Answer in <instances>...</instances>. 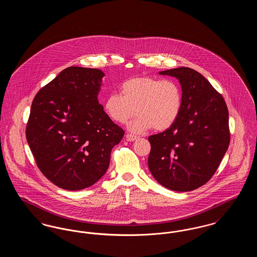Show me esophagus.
I'll use <instances>...</instances> for the list:
<instances>
[{
  "label": "esophagus",
  "instance_id": "esophagus-1",
  "mask_svg": "<svg viewBox=\"0 0 257 257\" xmlns=\"http://www.w3.org/2000/svg\"><path fill=\"white\" fill-rule=\"evenodd\" d=\"M137 139H138V137H136L134 135H126V141H128V142H134Z\"/></svg>",
  "mask_w": 257,
  "mask_h": 257
}]
</instances>
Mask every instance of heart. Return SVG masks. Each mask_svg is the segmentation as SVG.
Returning <instances> with one entry per match:
<instances>
[{
	"instance_id": "1",
	"label": "heart",
	"mask_w": 257,
	"mask_h": 257,
	"mask_svg": "<svg viewBox=\"0 0 257 257\" xmlns=\"http://www.w3.org/2000/svg\"><path fill=\"white\" fill-rule=\"evenodd\" d=\"M121 94L110 93L103 102V110L113 122L128 124L129 131L141 134L150 128L165 131L177 121L183 106V94L179 84L171 79L135 77L124 81Z\"/></svg>"
}]
</instances>
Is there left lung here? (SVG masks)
<instances>
[{"instance_id": "8db88e82", "label": "left lung", "mask_w": 257, "mask_h": 257, "mask_svg": "<svg viewBox=\"0 0 257 257\" xmlns=\"http://www.w3.org/2000/svg\"><path fill=\"white\" fill-rule=\"evenodd\" d=\"M159 74L179 81L183 106L171 128L148 138V168L167 189L193 191L209 181L228 148L227 107L207 79L192 68H172Z\"/></svg>"}]
</instances>
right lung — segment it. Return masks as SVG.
<instances>
[{
    "instance_id": "1",
    "label": "right lung",
    "mask_w": 257,
    "mask_h": 257,
    "mask_svg": "<svg viewBox=\"0 0 257 257\" xmlns=\"http://www.w3.org/2000/svg\"><path fill=\"white\" fill-rule=\"evenodd\" d=\"M104 76L97 68L67 67L33 101L27 141L39 170L61 189L79 191L96 183L123 138L98 102Z\"/></svg>"
}]
</instances>
